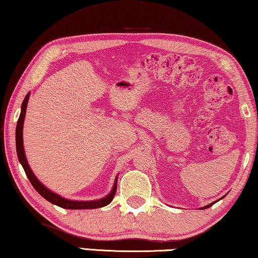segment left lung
<instances>
[{"instance_id": "8db88e82", "label": "left lung", "mask_w": 258, "mask_h": 258, "mask_svg": "<svg viewBox=\"0 0 258 258\" xmlns=\"http://www.w3.org/2000/svg\"><path fill=\"white\" fill-rule=\"evenodd\" d=\"M218 202V201H217ZM213 204H215V203H212V204H209V205H207V206H204L203 207V209H209V207H211V206H212L213 205Z\"/></svg>"}]
</instances>
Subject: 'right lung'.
I'll list each match as a JSON object with an SVG mask.
<instances>
[{"label": "right lung", "instance_id": "right-lung-1", "mask_svg": "<svg viewBox=\"0 0 258 258\" xmlns=\"http://www.w3.org/2000/svg\"><path fill=\"white\" fill-rule=\"evenodd\" d=\"M29 97H30V92L25 96L24 101L22 103V110H21V114H19L18 121H17V127H16V149H17V156L19 162H21L22 167L24 168V171L26 176H28L29 180L32 184V186L36 189V191L39 194L41 197H44L46 201H48L49 203L54 204L56 206L62 207V209H67V210H90V209H98V207H103L106 206L107 204H110L112 202V199L116 195L117 191V177L116 180H114L113 187L109 195L104 198L98 199V201H90V202H79V201H69V199H66L63 197H61L55 192L51 191L47 189L43 183L38 179L34 174L31 170V168L29 166L28 161H26V156H25V152H24V146H23V124H24V118H25V113H26V106H28V102H29Z\"/></svg>", "mask_w": 258, "mask_h": 258}]
</instances>
